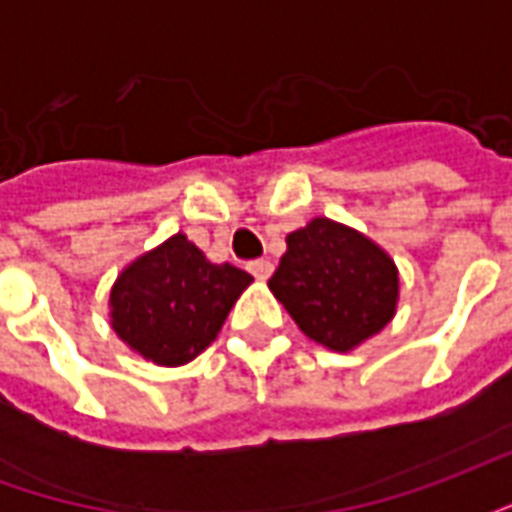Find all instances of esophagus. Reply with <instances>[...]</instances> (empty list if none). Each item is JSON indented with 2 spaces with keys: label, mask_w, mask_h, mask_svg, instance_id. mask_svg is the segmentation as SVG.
<instances>
[{
  "label": "esophagus",
  "mask_w": 512,
  "mask_h": 512,
  "mask_svg": "<svg viewBox=\"0 0 512 512\" xmlns=\"http://www.w3.org/2000/svg\"><path fill=\"white\" fill-rule=\"evenodd\" d=\"M246 268H249L257 279H268L271 277V271H274V263H271V260H252Z\"/></svg>",
  "instance_id": "1"
}]
</instances>
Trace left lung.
Instances as JSON below:
<instances>
[{
	"label": "left lung",
	"instance_id": "8db88e82",
	"mask_svg": "<svg viewBox=\"0 0 512 512\" xmlns=\"http://www.w3.org/2000/svg\"><path fill=\"white\" fill-rule=\"evenodd\" d=\"M268 288L310 340L345 354L392 321L400 282L392 257L367 235L312 219L288 235Z\"/></svg>",
	"mask_w": 512,
	"mask_h": 512
}]
</instances>
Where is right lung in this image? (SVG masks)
I'll return each mask as SVG.
<instances>
[{"label": "right lung", "instance_id": "obj_1", "mask_svg": "<svg viewBox=\"0 0 512 512\" xmlns=\"http://www.w3.org/2000/svg\"><path fill=\"white\" fill-rule=\"evenodd\" d=\"M249 282L246 271L216 266L186 235H172L117 277L112 329L156 365H186L216 340Z\"/></svg>", "mask_w": 512, "mask_h": 512}]
</instances>
